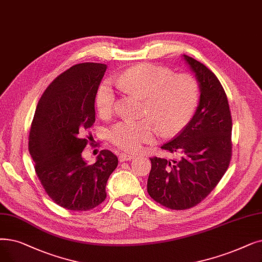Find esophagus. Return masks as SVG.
Wrapping results in <instances>:
<instances>
[{
	"mask_svg": "<svg viewBox=\"0 0 262 262\" xmlns=\"http://www.w3.org/2000/svg\"><path fill=\"white\" fill-rule=\"evenodd\" d=\"M136 156L135 155H132V154H125V153H121L120 156H119V159L120 162H128V161H132V159H134Z\"/></svg>",
	"mask_w": 262,
	"mask_h": 262,
	"instance_id": "obj_1",
	"label": "esophagus"
}]
</instances>
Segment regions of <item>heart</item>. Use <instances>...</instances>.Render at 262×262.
Returning <instances> with one entry per match:
<instances>
[{
  "label": "heart",
  "instance_id": "heart-1",
  "mask_svg": "<svg viewBox=\"0 0 262 262\" xmlns=\"http://www.w3.org/2000/svg\"><path fill=\"white\" fill-rule=\"evenodd\" d=\"M119 85L145 100L142 121L125 120L109 130L110 141L125 152L134 153L159 134L171 136L183 129L194 115L199 99V86L194 77L177 74L166 67L139 64L122 73ZM117 91L110 80L101 83L95 97L96 109L108 117L117 105Z\"/></svg>",
  "mask_w": 262,
  "mask_h": 262
}]
</instances>
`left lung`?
I'll list each match as a JSON object with an SVG mask.
<instances>
[{
	"label": "left lung",
	"instance_id": "left-lung-1",
	"mask_svg": "<svg viewBox=\"0 0 262 262\" xmlns=\"http://www.w3.org/2000/svg\"><path fill=\"white\" fill-rule=\"evenodd\" d=\"M182 58L197 79L199 104L184 129L162 146L179 158H150L147 179L151 198L172 210L195 207L210 194L228 169L232 147L231 113L220 80L197 60Z\"/></svg>",
	"mask_w": 262,
	"mask_h": 262
}]
</instances>
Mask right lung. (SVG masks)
<instances>
[{
  "label": "right lung",
  "instance_id": "obj_1",
  "mask_svg": "<svg viewBox=\"0 0 262 262\" xmlns=\"http://www.w3.org/2000/svg\"><path fill=\"white\" fill-rule=\"evenodd\" d=\"M106 70L100 63L72 66L45 91L32 122L29 151L36 174L48 196L67 210L88 211L103 202L118 166L109 150L100 151L94 164L82 157L83 134L95 122V97Z\"/></svg>",
  "mask_w": 262,
  "mask_h": 262
}]
</instances>
